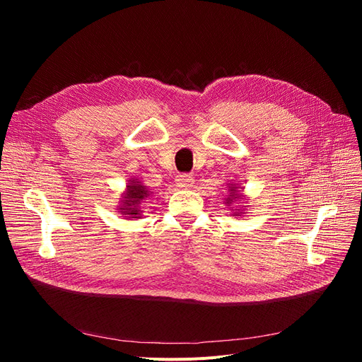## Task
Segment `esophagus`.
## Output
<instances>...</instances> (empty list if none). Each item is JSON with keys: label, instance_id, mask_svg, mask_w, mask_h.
<instances>
[{"label": "esophagus", "instance_id": "obj_1", "mask_svg": "<svg viewBox=\"0 0 362 362\" xmlns=\"http://www.w3.org/2000/svg\"><path fill=\"white\" fill-rule=\"evenodd\" d=\"M194 180L190 173H180L177 177V185L180 189H190Z\"/></svg>", "mask_w": 362, "mask_h": 362}]
</instances>
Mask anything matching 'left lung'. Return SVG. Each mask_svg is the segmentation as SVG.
I'll return each instance as SVG.
<instances>
[{"mask_svg":"<svg viewBox=\"0 0 362 362\" xmlns=\"http://www.w3.org/2000/svg\"><path fill=\"white\" fill-rule=\"evenodd\" d=\"M246 196L243 194V187L234 181H228L226 182V189H225V198H223V204L233 211V216H242L245 214L242 208H245L246 205H240V206H234L235 202L238 201H245ZM247 201V199H246Z\"/></svg>","mask_w":362,"mask_h":362,"instance_id":"1","label":"left lung"}]
</instances>
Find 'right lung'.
<instances>
[{
    "instance_id": "1",
    "label": "right lung",
    "mask_w": 362,
    "mask_h": 362,
    "mask_svg": "<svg viewBox=\"0 0 362 362\" xmlns=\"http://www.w3.org/2000/svg\"><path fill=\"white\" fill-rule=\"evenodd\" d=\"M154 193L149 187L137 178H129L124 193L119 199V214L125 218H140L141 217V202Z\"/></svg>"
}]
</instances>
